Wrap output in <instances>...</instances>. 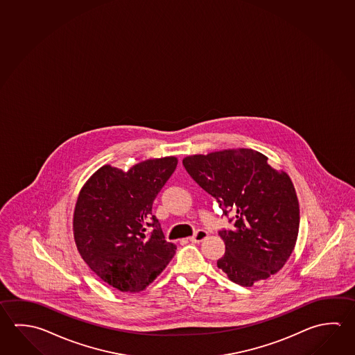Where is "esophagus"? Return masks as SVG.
Here are the masks:
<instances>
[{"mask_svg": "<svg viewBox=\"0 0 355 355\" xmlns=\"http://www.w3.org/2000/svg\"><path fill=\"white\" fill-rule=\"evenodd\" d=\"M208 236V233L205 230H198L193 236H189V241L192 243H200L205 241V238Z\"/></svg>", "mask_w": 355, "mask_h": 355, "instance_id": "esophagus-1", "label": "esophagus"}]
</instances>
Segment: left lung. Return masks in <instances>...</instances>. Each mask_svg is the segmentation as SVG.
<instances>
[{
  "label": "left lung",
  "mask_w": 355,
  "mask_h": 355,
  "mask_svg": "<svg viewBox=\"0 0 355 355\" xmlns=\"http://www.w3.org/2000/svg\"><path fill=\"white\" fill-rule=\"evenodd\" d=\"M199 186L234 213L236 228L219 232L225 254L217 261L232 282L252 286L279 272L299 232V203L292 180L268 157L250 148H230L183 158Z\"/></svg>",
  "instance_id": "8db88e82"
}]
</instances>
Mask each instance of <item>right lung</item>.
<instances>
[{"label": "right lung", "instance_id": "right-lung-1", "mask_svg": "<svg viewBox=\"0 0 355 355\" xmlns=\"http://www.w3.org/2000/svg\"><path fill=\"white\" fill-rule=\"evenodd\" d=\"M177 163L175 156L153 158L127 172L105 164L80 191L72 219L76 247L91 270L119 292H142L175 255L152 205Z\"/></svg>", "mask_w": 355, "mask_h": 355}]
</instances>
